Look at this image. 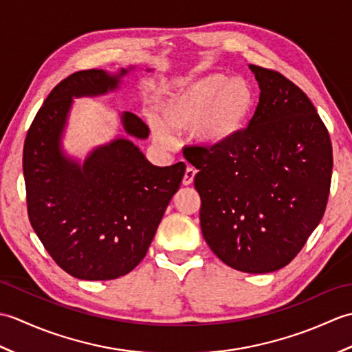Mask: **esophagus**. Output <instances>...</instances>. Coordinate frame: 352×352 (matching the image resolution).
Here are the masks:
<instances>
[{
	"instance_id": "obj_1",
	"label": "esophagus",
	"mask_w": 352,
	"mask_h": 352,
	"mask_svg": "<svg viewBox=\"0 0 352 352\" xmlns=\"http://www.w3.org/2000/svg\"><path fill=\"white\" fill-rule=\"evenodd\" d=\"M195 175H197V169L195 168H192V166L186 168L184 177H183V184L184 186H190L193 183V180H195Z\"/></svg>"
}]
</instances>
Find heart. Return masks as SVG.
Instances as JSON below:
<instances>
[{"label": "heart", "instance_id": "1", "mask_svg": "<svg viewBox=\"0 0 352 352\" xmlns=\"http://www.w3.org/2000/svg\"><path fill=\"white\" fill-rule=\"evenodd\" d=\"M256 101V91L243 77L210 72L182 81L157 104L154 136L166 146L172 142L170 133L192 129V138L199 146L226 148L248 129Z\"/></svg>", "mask_w": 352, "mask_h": 352}]
</instances>
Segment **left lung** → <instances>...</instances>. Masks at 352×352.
<instances>
[{"label":"left lung","mask_w":352,"mask_h":352,"mask_svg":"<svg viewBox=\"0 0 352 352\" xmlns=\"http://www.w3.org/2000/svg\"><path fill=\"white\" fill-rule=\"evenodd\" d=\"M260 98L248 129L221 149L186 148L198 170L201 231L223 263L248 274L289 265L318 227L330 193V134L309 96L250 65Z\"/></svg>","instance_id":"8db88e82"}]
</instances>
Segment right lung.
Returning a JSON list of instances; mask_svg holds the SVG:
<instances>
[{
    "label": "right lung",
    "instance_id": "right-lung-1",
    "mask_svg": "<svg viewBox=\"0 0 352 352\" xmlns=\"http://www.w3.org/2000/svg\"><path fill=\"white\" fill-rule=\"evenodd\" d=\"M131 69H87L52 89L24 144L28 218L52 260L80 280H115L136 267L151 245L184 177L183 162L154 166L133 139L146 124L121 113L125 136L94 148L85 162L65 153L62 139L72 98L113 92Z\"/></svg>",
    "mask_w": 352,
    "mask_h": 352
}]
</instances>
